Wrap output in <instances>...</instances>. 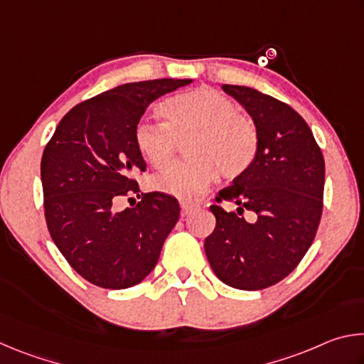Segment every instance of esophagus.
Returning a JSON list of instances; mask_svg holds the SVG:
<instances>
[{"mask_svg": "<svg viewBox=\"0 0 364 364\" xmlns=\"http://www.w3.org/2000/svg\"><path fill=\"white\" fill-rule=\"evenodd\" d=\"M197 210V205L189 204V202H181V217H188L193 212Z\"/></svg>", "mask_w": 364, "mask_h": 364, "instance_id": "esophagus-1", "label": "esophagus"}]
</instances>
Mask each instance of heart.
I'll list each match as a JSON object with an SVG mask.
<instances>
[{
	"mask_svg": "<svg viewBox=\"0 0 364 364\" xmlns=\"http://www.w3.org/2000/svg\"><path fill=\"white\" fill-rule=\"evenodd\" d=\"M165 125L141 122L134 141L152 167H164L178 149V141L194 139L188 152L193 160L175 162L152 176L151 186L181 200H196L217 181L244 175L258 152L257 128L237 114L230 97L207 86L165 100L159 107Z\"/></svg>",
	"mask_w": 364,
	"mask_h": 364,
	"instance_id": "b5f03b06",
	"label": "heart"
}]
</instances>
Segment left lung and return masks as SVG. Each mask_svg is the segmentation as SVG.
I'll use <instances>...</instances> for the list:
<instances>
[{"mask_svg":"<svg viewBox=\"0 0 364 364\" xmlns=\"http://www.w3.org/2000/svg\"><path fill=\"white\" fill-rule=\"evenodd\" d=\"M254 120L258 152L244 175L221 189L205 239V254L220 281L241 291H260L295 269L315 239L323 213L324 157L306 122L295 110L249 86L221 85ZM244 210L252 220L240 217Z\"/></svg>","mask_w":364,"mask_h":364,"instance_id":"left-lung-1","label":"left lung"}]
</instances>
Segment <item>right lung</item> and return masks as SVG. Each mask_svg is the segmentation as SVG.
I'll use <instances>...</instances> for the list:
<instances>
[{
	"mask_svg": "<svg viewBox=\"0 0 364 364\" xmlns=\"http://www.w3.org/2000/svg\"><path fill=\"white\" fill-rule=\"evenodd\" d=\"M191 82L160 78L104 91L70 109L45 147L41 183L49 234L91 284H139L180 218L178 200L164 193L146 194L125 210H117L115 202L138 193L133 173L146 170L134 141L141 117L160 96Z\"/></svg>",
	"mask_w": 364,
	"mask_h": 364,
	"instance_id": "right-lung-1",
	"label": "right lung"
}]
</instances>
